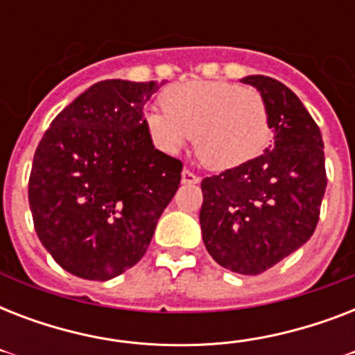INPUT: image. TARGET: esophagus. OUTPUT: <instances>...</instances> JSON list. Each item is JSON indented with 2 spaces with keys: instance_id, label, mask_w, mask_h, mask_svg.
<instances>
[{
  "instance_id": "obj_1",
  "label": "esophagus",
  "mask_w": 355,
  "mask_h": 355,
  "mask_svg": "<svg viewBox=\"0 0 355 355\" xmlns=\"http://www.w3.org/2000/svg\"><path fill=\"white\" fill-rule=\"evenodd\" d=\"M182 182L184 184H199L200 177H199V175H195L193 171H189V169H184V171H182Z\"/></svg>"
}]
</instances>
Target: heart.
Returning a JSON list of instances; mask_svg holds the SVG:
<instances>
[{"instance_id":"obj_1","label":"heart","mask_w":355,"mask_h":355,"mask_svg":"<svg viewBox=\"0 0 355 355\" xmlns=\"http://www.w3.org/2000/svg\"><path fill=\"white\" fill-rule=\"evenodd\" d=\"M145 127L158 149L177 153L193 136L195 155L214 171H227L261 155L270 139L269 108L254 88L225 80L171 86Z\"/></svg>"}]
</instances>
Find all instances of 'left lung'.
I'll use <instances>...</instances> for the list:
<instances>
[{
	"mask_svg": "<svg viewBox=\"0 0 355 355\" xmlns=\"http://www.w3.org/2000/svg\"><path fill=\"white\" fill-rule=\"evenodd\" d=\"M263 96L275 147L200 182L206 250L237 275H261L313 236L326 189L319 125L280 80L241 79Z\"/></svg>",
	"mask_w": 355,
	"mask_h": 355,
	"instance_id": "obj_1",
	"label": "left lung"
}]
</instances>
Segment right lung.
<instances>
[{
  "label": "right lung",
  "mask_w": 355,
  "mask_h": 355,
  "mask_svg": "<svg viewBox=\"0 0 355 355\" xmlns=\"http://www.w3.org/2000/svg\"><path fill=\"white\" fill-rule=\"evenodd\" d=\"M164 83L101 80L53 119L29 177L35 230L55 261L110 280L147 252L182 162L155 149L144 107Z\"/></svg>",
  "instance_id": "add662e5"
}]
</instances>
